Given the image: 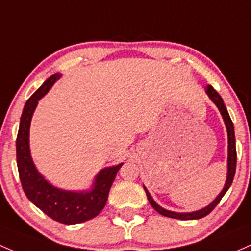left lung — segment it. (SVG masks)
Returning <instances> with one entry per match:
<instances>
[{
    "label": "left lung",
    "instance_id": "left-lung-1",
    "mask_svg": "<svg viewBox=\"0 0 251 251\" xmlns=\"http://www.w3.org/2000/svg\"><path fill=\"white\" fill-rule=\"evenodd\" d=\"M206 94L208 97L210 98L211 101L216 105V107L219 108L220 111L222 118H224V122L226 125V129H227V136H228V157H227V179L226 182H225L224 188L220 192V195L213 201V203H210L209 205H206L205 208L201 209V210L197 211H192V213H176V211H170L167 210V209L162 208L159 206L158 204L153 201V198L151 197L150 192L147 191V188L144 186V190L146 192L147 200H149L150 204L153 206V209L156 211H158L161 215L167 216V218H172V219H179V220H197V219H202L204 216L208 215L209 213L213 211V209L220 203L221 198L224 197L225 193L227 192L229 187H231L232 181H233L234 174H236V164H237V151H236V136H234V128H233V123H232L231 117H229L228 112H227V108L225 106L224 100L219 95V93L216 92L211 86L206 87Z\"/></svg>",
    "mask_w": 251,
    "mask_h": 251
}]
</instances>
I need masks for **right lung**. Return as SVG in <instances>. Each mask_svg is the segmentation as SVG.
Instances as JSON below:
<instances>
[{
	"instance_id": "obj_1",
	"label": "right lung",
	"mask_w": 251,
	"mask_h": 251,
	"mask_svg": "<svg viewBox=\"0 0 251 251\" xmlns=\"http://www.w3.org/2000/svg\"><path fill=\"white\" fill-rule=\"evenodd\" d=\"M60 76V74L51 75L25 104L17 136V164L23 190L29 201L53 220L65 225H75L95 218L104 209L116 174L123 163L100 170L92 188L78 192L54 187L36 169L29 145L31 118L38 100L47 94Z\"/></svg>"
}]
</instances>
